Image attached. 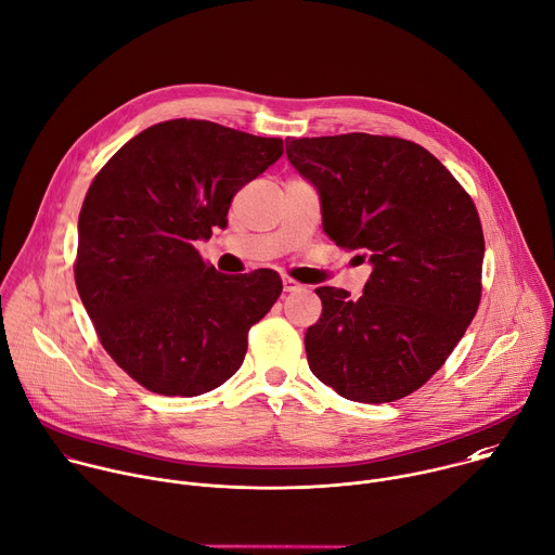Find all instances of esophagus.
<instances>
[{
    "label": "esophagus",
    "mask_w": 555,
    "mask_h": 555,
    "mask_svg": "<svg viewBox=\"0 0 555 555\" xmlns=\"http://www.w3.org/2000/svg\"><path fill=\"white\" fill-rule=\"evenodd\" d=\"M282 284H284V291H286V293H293V291H299V288H301V284H299L297 280H293L291 275H284V278H282Z\"/></svg>",
    "instance_id": "obj_1"
}]
</instances>
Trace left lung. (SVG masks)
Masks as SVG:
<instances>
[{
    "label": "left lung",
    "instance_id": "left-lung-1",
    "mask_svg": "<svg viewBox=\"0 0 555 555\" xmlns=\"http://www.w3.org/2000/svg\"><path fill=\"white\" fill-rule=\"evenodd\" d=\"M321 195L325 234L373 264L364 295L321 286L306 332L312 373L360 403L421 388L464 336L481 299L483 232L460 182L425 147L364 132L286 139Z\"/></svg>",
    "mask_w": 555,
    "mask_h": 555
}]
</instances>
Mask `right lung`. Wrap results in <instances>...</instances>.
I'll use <instances>...</instances> for the list:
<instances>
[{
    "label": "right lung",
    "instance_id": "1",
    "mask_svg": "<svg viewBox=\"0 0 555 555\" xmlns=\"http://www.w3.org/2000/svg\"><path fill=\"white\" fill-rule=\"evenodd\" d=\"M282 154V139L171 119L128 141L91 182L76 286L100 343L143 388L195 397L241 369L282 280L271 269L219 273L195 241L223 228L234 195Z\"/></svg>",
    "mask_w": 555,
    "mask_h": 555
}]
</instances>
